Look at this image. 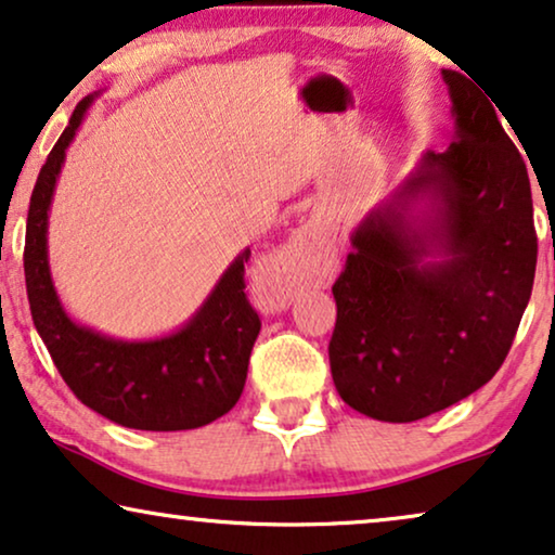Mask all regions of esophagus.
<instances>
[{"label":"esophagus","instance_id":"obj_1","mask_svg":"<svg viewBox=\"0 0 555 555\" xmlns=\"http://www.w3.org/2000/svg\"><path fill=\"white\" fill-rule=\"evenodd\" d=\"M332 231L324 223H307L292 235L276 261L263 263L256 273V299L266 312H282L297 292L301 276L330 256Z\"/></svg>","mask_w":555,"mask_h":555}]
</instances>
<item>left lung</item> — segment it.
I'll return each instance as SVG.
<instances>
[{
    "label": "left lung",
    "instance_id": "8db88e82",
    "mask_svg": "<svg viewBox=\"0 0 555 555\" xmlns=\"http://www.w3.org/2000/svg\"><path fill=\"white\" fill-rule=\"evenodd\" d=\"M454 142L424 152L360 220L332 286V380L365 416L409 424L482 388L533 289L538 238L526 162L490 99L441 70Z\"/></svg>",
    "mask_w": 555,
    "mask_h": 555
}]
</instances>
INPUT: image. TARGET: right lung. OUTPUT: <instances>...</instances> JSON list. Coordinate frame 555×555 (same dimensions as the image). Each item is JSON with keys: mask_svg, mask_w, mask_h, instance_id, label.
Here are the masks:
<instances>
[{"mask_svg": "<svg viewBox=\"0 0 555 555\" xmlns=\"http://www.w3.org/2000/svg\"><path fill=\"white\" fill-rule=\"evenodd\" d=\"M99 93L73 111L37 175L27 212L25 282L37 335L80 403L118 426L139 431H184L228 413L246 386L248 358L261 320L246 299L243 248L182 327L162 337L121 339L73 320L55 289L48 256V223L65 152Z\"/></svg>", "mask_w": 555, "mask_h": 555, "instance_id": "1", "label": "right lung"}]
</instances>
